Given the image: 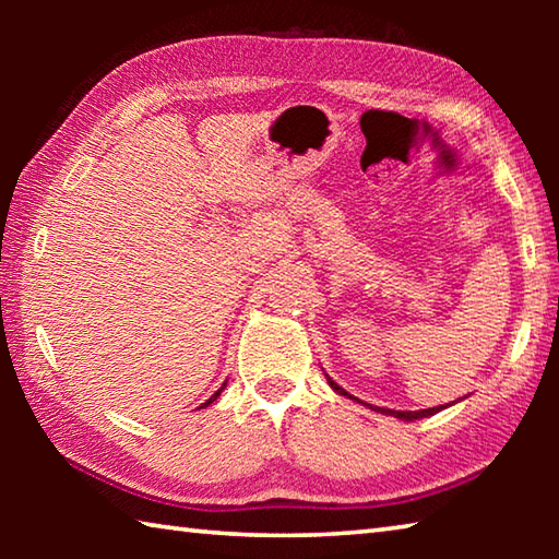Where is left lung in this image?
<instances>
[{"label":"left lung","mask_w":559,"mask_h":559,"mask_svg":"<svg viewBox=\"0 0 559 559\" xmlns=\"http://www.w3.org/2000/svg\"><path fill=\"white\" fill-rule=\"evenodd\" d=\"M328 382H330V386H333V390L337 392V394H345L347 396V392L343 390V386H337L333 380H330L328 377ZM443 406H431V409H419V412H392V409H380L382 414H392V416H396V419H406V421H412V419H421V416H431V414H437V412H441Z\"/></svg>","instance_id":"left-lung-1"}]
</instances>
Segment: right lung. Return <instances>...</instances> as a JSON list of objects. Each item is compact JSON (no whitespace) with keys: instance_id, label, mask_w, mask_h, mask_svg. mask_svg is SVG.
I'll list each match as a JSON object with an SVG mask.
<instances>
[{"instance_id":"1","label":"right lung","mask_w":559,"mask_h":559,"mask_svg":"<svg viewBox=\"0 0 559 559\" xmlns=\"http://www.w3.org/2000/svg\"><path fill=\"white\" fill-rule=\"evenodd\" d=\"M222 390H224V386H222ZM222 390H219V392H216V394H214V396H212V400H206V402H204V406H206V404H212V402H214V400H216V396H219V394H222Z\"/></svg>"}]
</instances>
